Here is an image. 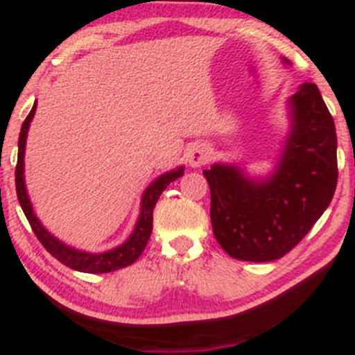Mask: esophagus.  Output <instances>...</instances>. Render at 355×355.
<instances>
[{"mask_svg":"<svg viewBox=\"0 0 355 355\" xmlns=\"http://www.w3.org/2000/svg\"><path fill=\"white\" fill-rule=\"evenodd\" d=\"M210 160V150L205 144H193L188 148V162L191 167H202Z\"/></svg>","mask_w":355,"mask_h":355,"instance_id":"1","label":"esophagus"}]
</instances>
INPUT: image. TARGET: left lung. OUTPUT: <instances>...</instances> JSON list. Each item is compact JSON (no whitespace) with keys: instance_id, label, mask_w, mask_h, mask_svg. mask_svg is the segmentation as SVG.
I'll use <instances>...</instances> for the list:
<instances>
[{"instance_id":"8db88e82","label":"left lung","mask_w":355,"mask_h":355,"mask_svg":"<svg viewBox=\"0 0 355 355\" xmlns=\"http://www.w3.org/2000/svg\"><path fill=\"white\" fill-rule=\"evenodd\" d=\"M287 105L291 130L268 178H250L234 164L203 171L214 236L236 259L282 258L334 198L338 178L334 118L314 83H302Z\"/></svg>"}]
</instances>
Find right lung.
Masks as SVG:
<instances>
[{
  "mask_svg": "<svg viewBox=\"0 0 355 355\" xmlns=\"http://www.w3.org/2000/svg\"><path fill=\"white\" fill-rule=\"evenodd\" d=\"M37 109V102H34V107L28 112L25 118L24 124L20 130V138H18V159H17V169H15V184H17V196L20 202L21 210H24L25 217H27L28 224H31L32 231H34L37 239L41 241L42 246L53 254L54 258L60 259L63 265L69 266V268L76 270V272H85V273H109L114 270L124 268V266L131 265L140 258L144 253L145 246H147L148 239L152 234V220H153V207H155L157 200L162 195L164 189L181 178L184 174V167H178V169L169 171V173L162 174L145 189L144 196H141L140 203V217H138L137 225H135L133 232L128 237L121 246L114 248V250L104 251V253H87V251L75 250V248L67 246L61 243L60 239L53 236L46 227L41 224L34 214L31 200H28L27 188H25V178H24V157H25V144H27V133L31 128V121L35 114Z\"/></svg>",
  "mask_w": 355,
  "mask_h": 355,
  "instance_id": "1",
  "label": "right lung"
}]
</instances>
